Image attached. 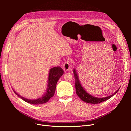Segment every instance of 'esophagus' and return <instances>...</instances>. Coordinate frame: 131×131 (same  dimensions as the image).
<instances>
[{"label": "esophagus", "mask_w": 131, "mask_h": 131, "mask_svg": "<svg viewBox=\"0 0 131 131\" xmlns=\"http://www.w3.org/2000/svg\"><path fill=\"white\" fill-rule=\"evenodd\" d=\"M63 70L65 72H67V71H69L70 70V65L68 61H66L63 66Z\"/></svg>", "instance_id": "1"}]
</instances>
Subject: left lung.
Segmentation results:
<instances>
[{
    "mask_svg": "<svg viewBox=\"0 0 131 131\" xmlns=\"http://www.w3.org/2000/svg\"><path fill=\"white\" fill-rule=\"evenodd\" d=\"M73 72L74 74V77L75 79V89H76V93L78 96L79 97V98H80L82 101H83L86 103H88L98 104V103H100L101 102L107 101L108 100H109V99H110L111 97H112L120 89V88L117 89V90L113 94L110 95V96L108 97H104V98H98V97H94L92 96V95L88 93L84 90V89L83 88V87L81 86L80 81H79V79L77 75L76 70L75 69L73 70Z\"/></svg>",
    "mask_w": 131,
    "mask_h": 131,
    "instance_id": "1",
    "label": "left lung"
}]
</instances>
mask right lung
Listing matches in <instances>:
<instances>
[{"label":"right lung","mask_w":131,"mask_h":131,"mask_svg":"<svg viewBox=\"0 0 131 131\" xmlns=\"http://www.w3.org/2000/svg\"><path fill=\"white\" fill-rule=\"evenodd\" d=\"M64 73L63 69L60 67H55L53 68L50 69L49 71V77H48V83H47V88L45 93L42 95L40 98H39L36 100H29L25 97L19 96L17 92L13 90L14 92L16 94L17 96L20 97L22 100L28 103L34 104V105H39L46 103L48 102L50 99L52 97L56 90V87L57 81L59 79Z\"/></svg>","instance_id":"obj_1"}]
</instances>
